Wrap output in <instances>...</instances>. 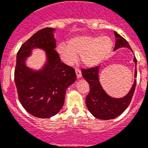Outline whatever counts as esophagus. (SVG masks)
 <instances>
[{"instance_id": "obj_1", "label": "esophagus", "mask_w": 148, "mask_h": 148, "mask_svg": "<svg viewBox=\"0 0 148 148\" xmlns=\"http://www.w3.org/2000/svg\"><path fill=\"white\" fill-rule=\"evenodd\" d=\"M75 73H76L77 77V78H81V76H82V74H81V71L78 69V68H77V69L75 70Z\"/></svg>"}]
</instances>
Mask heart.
Instances as JSON below:
<instances>
[{"label": "heart", "mask_w": 148, "mask_h": 148, "mask_svg": "<svg viewBox=\"0 0 148 148\" xmlns=\"http://www.w3.org/2000/svg\"><path fill=\"white\" fill-rule=\"evenodd\" d=\"M112 46V40L107 36H81L71 39L68 45H58L57 51L67 64H72L76 60L77 55H81L82 64L85 67H92L107 58Z\"/></svg>", "instance_id": "b5f03b06"}]
</instances>
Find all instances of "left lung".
<instances>
[{
  "label": "left lung",
  "instance_id": "8db88e82",
  "mask_svg": "<svg viewBox=\"0 0 148 148\" xmlns=\"http://www.w3.org/2000/svg\"><path fill=\"white\" fill-rule=\"evenodd\" d=\"M114 36L116 38V43L114 51L121 47H127L132 51L128 42L116 31H114ZM134 62L135 63L134 77H136L137 59L135 58H134ZM99 71L100 66L81 70L82 76L88 81L90 86V92L86 97V104L88 110L94 117L101 120L114 119L121 114L131 103L136 88V80L134 79L131 90L124 97L120 98L112 97L105 92L100 83Z\"/></svg>",
  "mask_w": 148,
  "mask_h": 148
}]
</instances>
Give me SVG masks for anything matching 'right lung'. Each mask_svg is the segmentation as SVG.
<instances>
[{
  "instance_id": "right-lung-1",
  "label": "right lung",
  "mask_w": 148,
  "mask_h": 148,
  "mask_svg": "<svg viewBox=\"0 0 148 148\" xmlns=\"http://www.w3.org/2000/svg\"><path fill=\"white\" fill-rule=\"evenodd\" d=\"M55 29L45 27L36 32L21 45L17 54L14 81L23 108L39 118L57 114L64 103L66 90L76 81L73 67L60 62L55 51ZM35 48L45 50L46 61L39 70L26 64V58Z\"/></svg>"
}]
</instances>
